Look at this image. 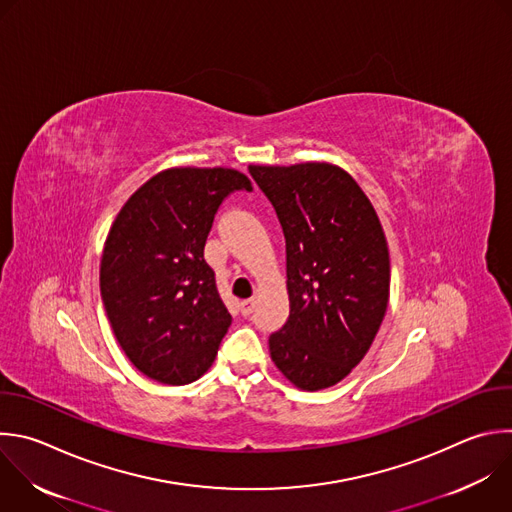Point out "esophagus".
Returning a JSON list of instances; mask_svg holds the SVG:
<instances>
[{"label":"esophagus","mask_w":512,"mask_h":512,"mask_svg":"<svg viewBox=\"0 0 512 512\" xmlns=\"http://www.w3.org/2000/svg\"><path fill=\"white\" fill-rule=\"evenodd\" d=\"M253 307H255V299H243V301L239 303V309H241V313H243L245 317L253 313Z\"/></svg>","instance_id":"1"}]
</instances>
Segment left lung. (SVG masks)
<instances>
[{
  "label": "left lung",
  "mask_w": 512,
  "mask_h": 512,
  "mask_svg": "<svg viewBox=\"0 0 512 512\" xmlns=\"http://www.w3.org/2000/svg\"><path fill=\"white\" fill-rule=\"evenodd\" d=\"M249 173L285 235L289 317L269 337L271 360L299 390L331 388L364 360L388 309L382 223L337 164H251Z\"/></svg>",
  "instance_id": "1"
}]
</instances>
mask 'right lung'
I'll return each instance as SVG.
<instances>
[{
  "label": "right lung",
  "mask_w": 512,
  "mask_h": 512,
  "mask_svg": "<svg viewBox=\"0 0 512 512\" xmlns=\"http://www.w3.org/2000/svg\"><path fill=\"white\" fill-rule=\"evenodd\" d=\"M253 191L235 168L175 166L124 203L104 243L100 293L126 358L150 380L185 386L215 362L231 325L205 261L215 213L233 191Z\"/></svg>",
  "instance_id": "obj_1"
}]
</instances>
